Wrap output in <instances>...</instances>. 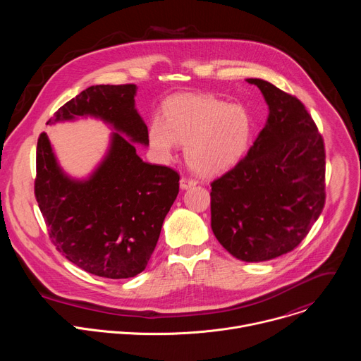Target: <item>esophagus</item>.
Returning <instances> with one entry per match:
<instances>
[{
  "mask_svg": "<svg viewBox=\"0 0 361 361\" xmlns=\"http://www.w3.org/2000/svg\"><path fill=\"white\" fill-rule=\"evenodd\" d=\"M194 185H197V181H195V180H191V178H187V177H183V178L180 180V188H181V190H187V188H191V187H194Z\"/></svg>",
  "mask_w": 361,
  "mask_h": 361,
  "instance_id": "obj_1",
  "label": "esophagus"
}]
</instances>
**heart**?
I'll return each mask as SVG.
<instances>
[{"instance_id":"1","label":"heart","mask_w":361,"mask_h":361,"mask_svg":"<svg viewBox=\"0 0 361 361\" xmlns=\"http://www.w3.org/2000/svg\"><path fill=\"white\" fill-rule=\"evenodd\" d=\"M254 124L241 104H227L210 94L170 98L163 118L154 117L147 130L148 145L161 161L185 144L188 166L202 176H216L237 164L248 149Z\"/></svg>"}]
</instances>
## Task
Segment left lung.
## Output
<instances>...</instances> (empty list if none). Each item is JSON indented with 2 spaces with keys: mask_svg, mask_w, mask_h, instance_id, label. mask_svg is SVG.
I'll return each mask as SVG.
<instances>
[{
  "mask_svg": "<svg viewBox=\"0 0 361 361\" xmlns=\"http://www.w3.org/2000/svg\"><path fill=\"white\" fill-rule=\"evenodd\" d=\"M269 117L247 156L212 183V228L247 263L273 260L310 231L324 207L323 138L302 102L262 78Z\"/></svg>",
  "mask_w": 361,
  "mask_h": 361,
  "instance_id": "left-lung-1",
  "label": "left lung"
}]
</instances>
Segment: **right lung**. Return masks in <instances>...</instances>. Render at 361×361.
Here are the masks:
<instances>
[{
    "instance_id": "obj_1",
    "label": "right lung",
    "mask_w": 361,
    "mask_h": 361,
    "mask_svg": "<svg viewBox=\"0 0 361 361\" xmlns=\"http://www.w3.org/2000/svg\"><path fill=\"white\" fill-rule=\"evenodd\" d=\"M135 95L134 84L91 85L47 123L95 118L113 130L106 154L85 177L64 171L47 133L37 144L35 197L49 237L74 266L113 280L144 271L178 194L174 170L137 154L134 144L147 147L148 140Z\"/></svg>"
}]
</instances>
